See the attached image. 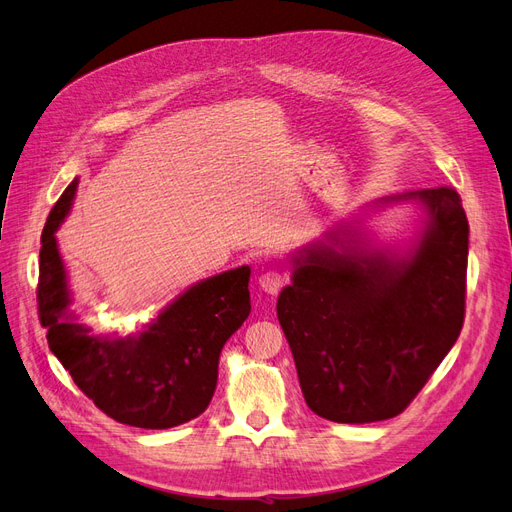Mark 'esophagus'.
<instances>
[{"label": "esophagus", "mask_w": 512, "mask_h": 512, "mask_svg": "<svg viewBox=\"0 0 512 512\" xmlns=\"http://www.w3.org/2000/svg\"><path fill=\"white\" fill-rule=\"evenodd\" d=\"M286 273L284 271H280V269H269V271H265L262 273L260 277H258V286L265 290L267 294H277L282 290V286L286 284Z\"/></svg>", "instance_id": "1"}]
</instances>
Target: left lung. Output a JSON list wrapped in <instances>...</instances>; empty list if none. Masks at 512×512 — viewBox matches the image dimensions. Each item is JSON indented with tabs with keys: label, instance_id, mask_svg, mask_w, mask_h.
<instances>
[{
	"label": "left lung",
	"instance_id": "obj_1",
	"mask_svg": "<svg viewBox=\"0 0 512 512\" xmlns=\"http://www.w3.org/2000/svg\"><path fill=\"white\" fill-rule=\"evenodd\" d=\"M423 235L406 256L333 235L294 256L277 318L307 406L335 423H374L404 412L457 342L466 316L470 226L453 188L418 190ZM329 235V237H331Z\"/></svg>",
	"mask_w": 512,
	"mask_h": 512
}]
</instances>
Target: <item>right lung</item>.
<instances>
[{
	"label": "right lung",
	"mask_w": 512,
	"mask_h": 512,
	"mask_svg": "<svg viewBox=\"0 0 512 512\" xmlns=\"http://www.w3.org/2000/svg\"><path fill=\"white\" fill-rule=\"evenodd\" d=\"M79 179L59 196L42 230L38 318L49 348L74 384L115 421L168 429L203 414L218 384L226 339L250 316V267L194 284L132 337H100L68 312L72 303L55 232Z\"/></svg>",
	"instance_id": "obj_1"
}]
</instances>
